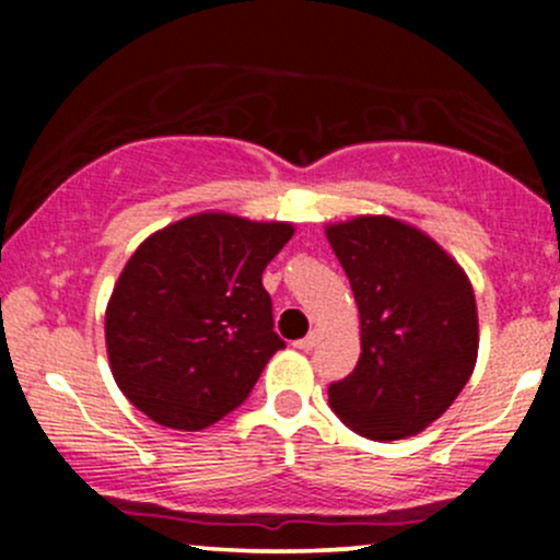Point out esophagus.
Instances as JSON below:
<instances>
[{
  "mask_svg": "<svg viewBox=\"0 0 560 560\" xmlns=\"http://www.w3.org/2000/svg\"><path fill=\"white\" fill-rule=\"evenodd\" d=\"M318 342H320V329H313L305 339H300V342H294V345H298L300 350H313Z\"/></svg>",
  "mask_w": 560,
  "mask_h": 560,
  "instance_id": "obj_1",
  "label": "esophagus"
}]
</instances>
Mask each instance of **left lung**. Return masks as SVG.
I'll use <instances>...</instances> for the list:
<instances>
[{"label":"left lung","instance_id":"obj_1","mask_svg":"<svg viewBox=\"0 0 560 560\" xmlns=\"http://www.w3.org/2000/svg\"><path fill=\"white\" fill-rule=\"evenodd\" d=\"M326 240L361 313V358L329 387L331 410L376 442L419 434L453 405L477 365L471 281L432 236L397 218L331 223Z\"/></svg>","mask_w":560,"mask_h":560}]
</instances>
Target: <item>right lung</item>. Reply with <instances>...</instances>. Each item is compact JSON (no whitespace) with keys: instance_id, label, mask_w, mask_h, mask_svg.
<instances>
[{"instance_id":"obj_1","label":"right lung","mask_w":560,"mask_h":560,"mask_svg":"<svg viewBox=\"0 0 560 560\" xmlns=\"http://www.w3.org/2000/svg\"><path fill=\"white\" fill-rule=\"evenodd\" d=\"M292 223L197 213L139 244L105 313L120 392L160 427L199 432L247 400L284 339L262 271Z\"/></svg>"}]
</instances>
